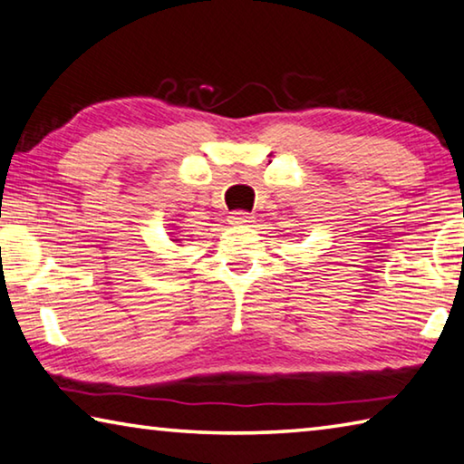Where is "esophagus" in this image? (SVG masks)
Masks as SVG:
<instances>
[{"mask_svg": "<svg viewBox=\"0 0 464 464\" xmlns=\"http://www.w3.org/2000/svg\"><path fill=\"white\" fill-rule=\"evenodd\" d=\"M253 218L255 216H250L248 214V211H232V214L230 216H227V222H230V224H250V222H253Z\"/></svg>", "mask_w": 464, "mask_h": 464, "instance_id": "34e87169", "label": "esophagus"}]
</instances>
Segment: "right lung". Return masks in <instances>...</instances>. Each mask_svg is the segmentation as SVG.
I'll list each match as a JSON object with an SVG mask.
<instances>
[{
	"mask_svg": "<svg viewBox=\"0 0 464 464\" xmlns=\"http://www.w3.org/2000/svg\"><path fill=\"white\" fill-rule=\"evenodd\" d=\"M169 234H170V237H173V238H170V240H173V242H179V240H181V238H177V237H179L177 232H169Z\"/></svg>",
	"mask_w": 464,
	"mask_h": 464,
	"instance_id": "add662e5",
	"label": "right lung"
}]
</instances>
